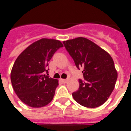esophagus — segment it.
Wrapping results in <instances>:
<instances>
[{"instance_id": "1", "label": "esophagus", "mask_w": 131, "mask_h": 131, "mask_svg": "<svg viewBox=\"0 0 131 131\" xmlns=\"http://www.w3.org/2000/svg\"><path fill=\"white\" fill-rule=\"evenodd\" d=\"M61 81H62L63 83H67V79H61Z\"/></svg>"}]
</instances>
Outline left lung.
<instances>
[{
  "mask_svg": "<svg viewBox=\"0 0 131 131\" xmlns=\"http://www.w3.org/2000/svg\"><path fill=\"white\" fill-rule=\"evenodd\" d=\"M66 50L79 69H82L85 81L79 79V88L72 93L79 104L88 108L101 106L112 93L117 71L110 54L85 38L63 41Z\"/></svg>",
  "mask_w": 131,
  "mask_h": 131,
  "instance_id": "1",
  "label": "left lung"
}]
</instances>
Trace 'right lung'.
Segmentation results:
<instances>
[{
  "label": "right lung",
  "mask_w": 131,
  "mask_h": 131,
  "mask_svg": "<svg viewBox=\"0 0 131 131\" xmlns=\"http://www.w3.org/2000/svg\"><path fill=\"white\" fill-rule=\"evenodd\" d=\"M62 47L60 40L42 38L28 46L17 58L10 79L15 93L24 104L39 108L52 100L59 83L45 72L48 73L49 61Z\"/></svg>",
  "instance_id": "1"
}]
</instances>
